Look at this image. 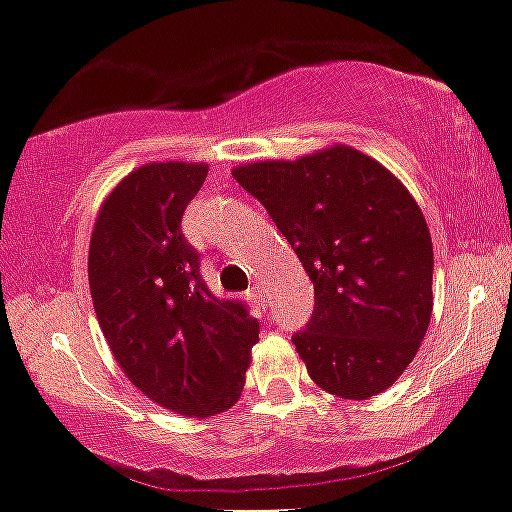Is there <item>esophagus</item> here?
Returning <instances> with one entry per match:
<instances>
[{"instance_id":"esophagus-1","label":"esophagus","mask_w":512,"mask_h":512,"mask_svg":"<svg viewBox=\"0 0 512 512\" xmlns=\"http://www.w3.org/2000/svg\"><path fill=\"white\" fill-rule=\"evenodd\" d=\"M247 297H250L252 302H255V304H260V307H265V304H267L265 289H262L260 282H255V285L250 287V292H247Z\"/></svg>"}]
</instances>
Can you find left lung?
I'll list each match as a JSON object with an SVG mask.
<instances>
[{
    "label": "left lung",
    "mask_w": 512,
    "mask_h": 512,
    "mask_svg": "<svg viewBox=\"0 0 512 512\" xmlns=\"http://www.w3.org/2000/svg\"><path fill=\"white\" fill-rule=\"evenodd\" d=\"M297 252L314 312L292 337L314 384L342 399L389 389L433 309V245L409 190L374 158L334 146L232 170Z\"/></svg>",
    "instance_id": "obj_1"
}]
</instances>
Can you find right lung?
Returning <instances> with one entry per match:
<instances>
[{
  "mask_svg": "<svg viewBox=\"0 0 512 512\" xmlns=\"http://www.w3.org/2000/svg\"><path fill=\"white\" fill-rule=\"evenodd\" d=\"M208 178L203 163H148L103 200L89 247L101 332L133 386L183 416L230 409L245 386L260 322L205 285L180 223Z\"/></svg>",
  "mask_w": 512,
  "mask_h": 512,
  "instance_id": "right-lung-1",
  "label": "right lung"
}]
</instances>
